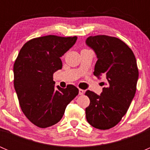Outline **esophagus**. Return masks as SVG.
Wrapping results in <instances>:
<instances>
[{"label": "esophagus", "instance_id": "obj_1", "mask_svg": "<svg viewBox=\"0 0 150 150\" xmlns=\"http://www.w3.org/2000/svg\"><path fill=\"white\" fill-rule=\"evenodd\" d=\"M85 91L83 90V89H79V94L80 95H83Z\"/></svg>", "mask_w": 150, "mask_h": 150}]
</instances>
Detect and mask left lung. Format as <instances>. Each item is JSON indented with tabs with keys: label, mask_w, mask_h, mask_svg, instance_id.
Segmentation results:
<instances>
[{
	"label": "left lung",
	"mask_w": 150,
	"mask_h": 150,
	"mask_svg": "<svg viewBox=\"0 0 150 150\" xmlns=\"http://www.w3.org/2000/svg\"><path fill=\"white\" fill-rule=\"evenodd\" d=\"M86 44L97 58L93 75L106 77L100 95L88 90L90 99L86 108V120L101 130L112 128L121 120L135 96L139 70L134 53L123 41L107 35L90 36Z\"/></svg>",
	"instance_id": "8db88e82"
}]
</instances>
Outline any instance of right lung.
<instances>
[{
	"instance_id": "1",
	"label": "right lung",
	"mask_w": 150,
	"mask_h": 150,
	"mask_svg": "<svg viewBox=\"0 0 150 150\" xmlns=\"http://www.w3.org/2000/svg\"><path fill=\"white\" fill-rule=\"evenodd\" d=\"M78 38L47 35L27 42L13 64V85L21 109L39 128L57 123L67 104L78 94L72 85L57 86L53 75L62 67L60 57L75 45Z\"/></svg>"
}]
</instances>
